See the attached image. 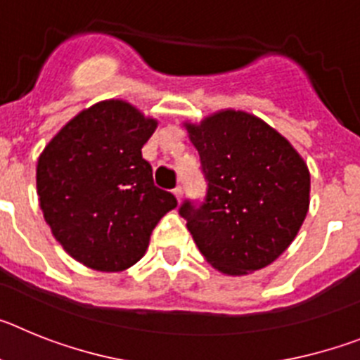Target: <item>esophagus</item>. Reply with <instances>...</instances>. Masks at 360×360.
<instances>
[{
  "instance_id": "obj_1",
  "label": "esophagus",
  "mask_w": 360,
  "mask_h": 360,
  "mask_svg": "<svg viewBox=\"0 0 360 360\" xmlns=\"http://www.w3.org/2000/svg\"><path fill=\"white\" fill-rule=\"evenodd\" d=\"M173 195L176 196V200H178V202H180V200H182V195H184L182 187H180V186H178V187H174V189H173Z\"/></svg>"
}]
</instances>
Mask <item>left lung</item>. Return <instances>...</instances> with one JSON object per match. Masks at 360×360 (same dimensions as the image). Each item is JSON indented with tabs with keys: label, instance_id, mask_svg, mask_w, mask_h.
I'll use <instances>...</instances> for the list:
<instances>
[{
	"label": "left lung",
	"instance_id": "left-lung-1",
	"mask_svg": "<svg viewBox=\"0 0 360 360\" xmlns=\"http://www.w3.org/2000/svg\"><path fill=\"white\" fill-rule=\"evenodd\" d=\"M186 129L202 162L207 195L186 202L196 247L214 269L245 276L278 259L310 205V173L290 142L247 111L224 110Z\"/></svg>",
	"mask_w": 360,
	"mask_h": 360
}]
</instances>
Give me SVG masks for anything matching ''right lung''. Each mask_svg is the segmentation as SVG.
<instances>
[{"instance_id":"1","label":"right lung","mask_w":360,"mask_h":360,"mask_svg":"<svg viewBox=\"0 0 360 360\" xmlns=\"http://www.w3.org/2000/svg\"><path fill=\"white\" fill-rule=\"evenodd\" d=\"M126 101H103L73 117L37 160V195L63 249L82 265L120 272L146 254L176 198L153 182L142 146L157 129Z\"/></svg>"}]
</instances>
